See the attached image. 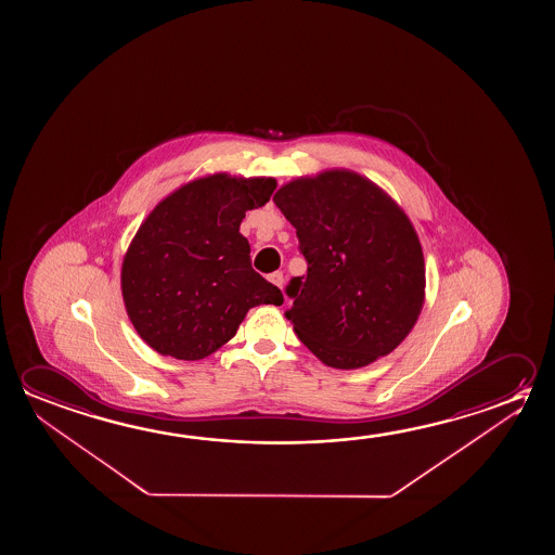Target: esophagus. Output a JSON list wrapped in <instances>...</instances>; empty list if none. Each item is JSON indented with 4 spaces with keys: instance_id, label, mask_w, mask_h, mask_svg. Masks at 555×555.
Segmentation results:
<instances>
[{
    "instance_id": "1",
    "label": "esophagus",
    "mask_w": 555,
    "mask_h": 555,
    "mask_svg": "<svg viewBox=\"0 0 555 555\" xmlns=\"http://www.w3.org/2000/svg\"><path fill=\"white\" fill-rule=\"evenodd\" d=\"M269 281L273 282L274 286L282 288V284H284V276H282L281 271H276V273L269 274Z\"/></svg>"
}]
</instances>
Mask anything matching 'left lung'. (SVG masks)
<instances>
[{
  "label": "left lung",
  "mask_w": 555,
  "mask_h": 555,
  "mask_svg": "<svg viewBox=\"0 0 555 555\" xmlns=\"http://www.w3.org/2000/svg\"><path fill=\"white\" fill-rule=\"evenodd\" d=\"M296 228L308 274L294 276L286 311L325 365L356 370L406 338L424 306L426 267L404 210L350 170L298 178L274 193Z\"/></svg>",
  "instance_id": "8db88e82"
}]
</instances>
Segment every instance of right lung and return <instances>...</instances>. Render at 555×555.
<instances>
[{
	"label": "right lung",
	"instance_id": "add662e5",
	"mask_svg": "<svg viewBox=\"0 0 555 555\" xmlns=\"http://www.w3.org/2000/svg\"><path fill=\"white\" fill-rule=\"evenodd\" d=\"M274 178L212 173L160 201L121 264V296L139 336L158 354L201 360L236 335L247 311L281 306L255 273L240 234L246 210L271 199Z\"/></svg>",
	"mask_w": 555,
	"mask_h": 555
}]
</instances>
